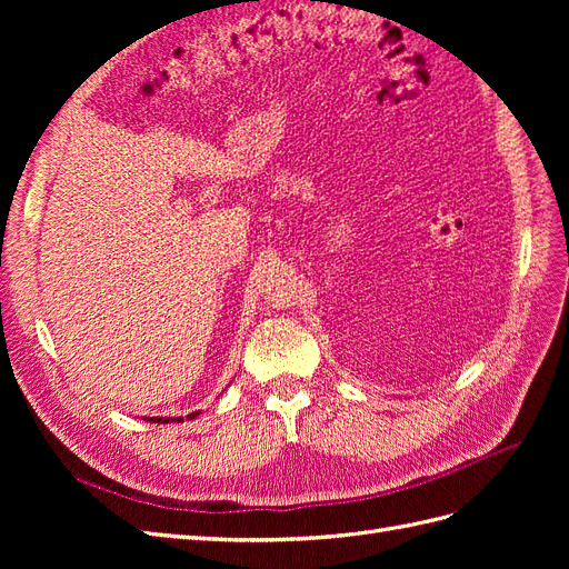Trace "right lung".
Listing matches in <instances>:
<instances>
[{
	"label": "right lung",
	"mask_w": 569,
	"mask_h": 569,
	"mask_svg": "<svg viewBox=\"0 0 569 569\" xmlns=\"http://www.w3.org/2000/svg\"><path fill=\"white\" fill-rule=\"evenodd\" d=\"M194 416H199V412H192V416H189V418H194ZM173 420L182 422V418H151V422H173Z\"/></svg>",
	"instance_id": "right-lung-1"
}]
</instances>
